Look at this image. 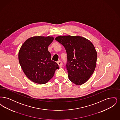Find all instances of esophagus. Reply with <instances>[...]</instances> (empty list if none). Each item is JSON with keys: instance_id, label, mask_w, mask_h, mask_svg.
<instances>
[{"instance_id": "34e87169", "label": "esophagus", "mask_w": 120, "mask_h": 120, "mask_svg": "<svg viewBox=\"0 0 120 120\" xmlns=\"http://www.w3.org/2000/svg\"><path fill=\"white\" fill-rule=\"evenodd\" d=\"M57 63L58 64V65H59V66L60 68L62 67V66H63V64H62V62L61 61H58L57 62Z\"/></svg>"}]
</instances>
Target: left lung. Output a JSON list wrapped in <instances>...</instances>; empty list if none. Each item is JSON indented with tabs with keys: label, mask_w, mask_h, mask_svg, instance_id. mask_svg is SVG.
Masks as SVG:
<instances>
[{
	"label": "left lung",
	"mask_w": 120,
	"mask_h": 120,
	"mask_svg": "<svg viewBox=\"0 0 120 120\" xmlns=\"http://www.w3.org/2000/svg\"><path fill=\"white\" fill-rule=\"evenodd\" d=\"M55 40L64 47L67 52L69 79L76 85L84 84L96 66L95 47L90 40L80 36H59Z\"/></svg>",
	"instance_id": "1"
}]
</instances>
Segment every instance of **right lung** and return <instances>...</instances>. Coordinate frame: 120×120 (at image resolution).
Returning a JSON list of instances; mask_svg holds the SVG:
<instances>
[{"label": "right lung", "instance_id": "1", "mask_svg": "<svg viewBox=\"0 0 120 120\" xmlns=\"http://www.w3.org/2000/svg\"><path fill=\"white\" fill-rule=\"evenodd\" d=\"M52 36H34L26 40L21 46L18 59L26 77L37 84H45L59 69L57 63L51 60L48 48L53 40Z\"/></svg>", "mask_w": 120, "mask_h": 120}]
</instances>
